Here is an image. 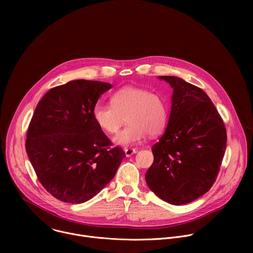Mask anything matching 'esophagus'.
Segmentation results:
<instances>
[{
	"label": "esophagus",
	"mask_w": 253,
	"mask_h": 253,
	"mask_svg": "<svg viewBox=\"0 0 253 253\" xmlns=\"http://www.w3.org/2000/svg\"><path fill=\"white\" fill-rule=\"evenodd\" d=\"M136 152H137V150L134 149V148H126V149H125V154H126L127 157L132 156V155L135 154Z\"/></svg>",
	"instance_id": "34e87169"
}]
</instances>
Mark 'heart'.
I'll return each mask as SVG.
<instances>
[{
	"mask_svg": "<svg viewBox=\"0 0 253 253\" xmlns=\"http://www.w3.org/2000/svg\"><path fill=\"white\" fill-rule=\"evenodd\" d=\"M110 104L96 105L92 116L96 125L108 134H116L126 117L129 124L114 138L116 145H136L147 134L154 136L162 132L167 124L165 100L147 89L132 86L121 88L111 95Z\"/></svg>",
	"mask_w": 253,
	"mask_h": 253,
	"instance_id": "1",
	"label": "heart"
}]
</instances>
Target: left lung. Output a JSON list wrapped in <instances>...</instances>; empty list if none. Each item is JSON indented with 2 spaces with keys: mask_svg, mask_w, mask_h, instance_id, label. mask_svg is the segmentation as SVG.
<instances>
[{
  "mask_svg": "<svg viewBox=\"0 0 253 253\" xmlns=\"http://www.w3.org/2000/svg\"><path fill=\"white\" fill-rule=\"evenodd\" d=\"M173 88L165 133L152 147L148 187L162 200L181 205L206 193L219 173L226 128L207 94L181 78L161 76Z\"/></svg>",
  "mask_w": 253,
  "mask_h": 253,
  "instance_id": "8db88e82",
  "label": "left lung"
}]
</instances>
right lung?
Segmentation results:
<instances>
[{
  "mask_svg": "<svg viewBox=\"0 0 253 253\" xmlns=\"http://www.w3.org/2000/svg\"><path fill=\"white\" fill-rule=\"evenodd\" d=\"M110 88L109 83L74 80L49 90L36 107L26 151L40 183L63 202L93 198L125 157L92 116L99 97Z\"/></svg>",
  "mask_w": 253,
  "mask_h": 253,
  "instance_id": "add662e5",
  "label": "right lung"
}]
</instances>
